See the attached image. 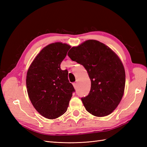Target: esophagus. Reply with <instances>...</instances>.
<instances>
[{"instance_id": "esophagus-1", "label": "esophagus", "mask_w": 147, "mask_h": 147, "mask_svg": "<svg viewBox=\"0 0 147 147\" xmlns=\"http://www.w3.org/2000/svg\"><path fill=\"white\" fill-rule=\"evenodd\" d=\"M73 86H74V87L75 88H77V83L76 82L74 83H73Z\"/></svg>"}]
</instances>
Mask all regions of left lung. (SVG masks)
Instances as JSON below:
<instances>
[{
    "label": "left lung",
    "instance_id": "obj_1",
    "mask_svg": "<svg viewBox=\"0 0 147 147\" xmlns=\"http://www.w3.org/2000/svg\"><path fill=\"white\" fill-rule=\"evenodd\" d=\"M67 55L84 66L91 80V90L82 98L86 110L98 117L112 113L121 101L125 87V70L119 57L95 40L72 47Z\"/></svg>",
    "mask_w": 147,
    "mask_h": 147
}]
</instances>
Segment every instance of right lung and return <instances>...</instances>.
<instances>
[{
	"instance_id": "right-lung-1",
	"label": "right lung",
	"mask_w": 147,
	"mask_h": 147,
	"mask_svg": "<svg viewBox=\"0 0 147 147\" xmlns=\"http://www.w3.org/2000/svg\"><path fill=\"white\" fill-rule=\"evenodd\" d=\"M70 46L61 42L43 48L30 64L26 76L28 96L42 116L55 119L67 109L75 89L68 80V71L61 69Z\"/></svg>"
}]
</instances>
